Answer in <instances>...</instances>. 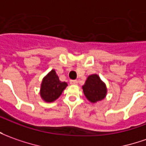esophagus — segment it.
<instances>
[{
	"mask_svg": "<svg viewBox=\"0 0 146 146\" xmlns=\"http://www.w3.org/2000/svg\"><path fill=\"white\" fill-rule=\"evenodd\" d=\"M70 83H71V85H77L78 81H77V80H71V81H70Z\"/></svg>",
	"mask_w": 146,
	"mask_h": 146,
	"instance_id": "obj_1",
	"label": "esophagus"
}]
</instances>
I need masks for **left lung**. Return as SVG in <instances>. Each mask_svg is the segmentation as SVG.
<instances>
[{
  "mask_svg": "<svg viewBox=\"0 0 146 146\" xmlns=\"http://www.w3.org/2000/svg\"><path fill=\"white\" fill-rule=\"evenodd\" d=\"M83 90L87 100L92 103L102 100L107 94V88L105 83L102 81L97 74H93L87 77L83 86Z\"/></svg>",
  "mask_w": 146,
  "mask_h": 146,
  "instance_id": "1",
  "label": "left lung"
}]
</instances>
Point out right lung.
I'll return each mask as SVG.
<instances>
[{
    "label": "right lung",
    "mask_w": 146,
    "mask_h": 146,
    "mask_svg": "<svg viewBox=\"0 0 146 146\" xmlns=\"http://www.w3.org/2000/svg\"><path fill=\"white\" fill-rule=\"evenodd\" d=\"M67 86V83L61 82L56 71L53 69L42 80L40 90L41 98L46 102H54L60 97Z\"/></svg>",
    "instance_id": "right-lung-1"
}]
</instances>
